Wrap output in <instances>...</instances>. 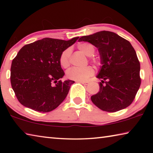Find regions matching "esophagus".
Instances as JSON below:
<instances>
[{"label": "esophagus", "mask_w": 153, "mask_h": 153, "mask_svg": "<svg viewBox=\"0 0 153 153\" xmlns=\"http://www.w3.org/2000/svg\"><path fill=\"white\" fill-rule=\"evenodd\" d=\"M79 83H81V84H84V85H88L89 84L88 82H79Z\"/></svg>", "instance_id": "1"}]
</instances>
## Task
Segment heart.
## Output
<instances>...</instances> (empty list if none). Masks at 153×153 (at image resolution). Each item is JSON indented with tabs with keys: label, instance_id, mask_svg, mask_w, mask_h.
<instances>
[{
	"label": "heart",
	"instance_id": "b5f03b06",
	"mask_svg": "<svg viewBox=\"0 0 153 153\" xmlns=\"http://www.w3.org/2000/svg\"><path fill=\"white\" fill-rule=\"evenodd\" d=\"M80 51H82L84 55L86 56H92L94 53L95 48L94 46L89 42H82L77 45ZM71 54V49L70 48H67L64 50L61 54L59 57V63L61 65L67 68L70 63V56ZM94 61H98L97 59L93 58ZM94 74V69L91 67L88 66L84 68H78V67H73L67 71V77L69 79L76 80L78 82H83L86 80L89 77L92 76Z\"/></svg>",
	"mask_w": 153,
	"mask_h": 153
}]
</instances>
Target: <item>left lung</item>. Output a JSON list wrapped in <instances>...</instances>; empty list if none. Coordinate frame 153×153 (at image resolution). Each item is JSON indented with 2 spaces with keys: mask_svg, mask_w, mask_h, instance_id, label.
Listing matches in <instances>:
<instances>
[{
  "mask_svg": "<svg viewBox=\"0 0 153 153\" xmlns=\"http://www.w3.org/2000/svg\"><path fill=\"white\" fill-rule=\"evenodd\" d=\"M78 41L92 44L100 55L101 65L97 77L102 80L99 92L91 97L92 102L107 112L128 107L133 102L141 83L140 65L130 42L108 31L82 36Z\"/></svg>",
  "mask_w": 153,
  "mask_h": 153,
  "instance_id": "1",
  "label": "left lung"
}]
</instances>
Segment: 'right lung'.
<instances>
[{
    "instance_id": "right-lung-1",
    "label": "right lung",
    "mask_w": 153,
    "mask_h": 153,
    "mask_svg": "<svg viewBox=\"0 0 153 153\" xmlns=\"http://www.w3.org/2000/svg\"><path fill=\"white\" fill-rule=\"evenodd\" d=\"M78 38L63 40L45 38L20 49L12 61L11 83L21 104L36 111L46 113L63 101L75 82L60 80L65 73L59 57L62 52ZM53 82L55 85H52Z\"/></svg>"
}]
</instances>
